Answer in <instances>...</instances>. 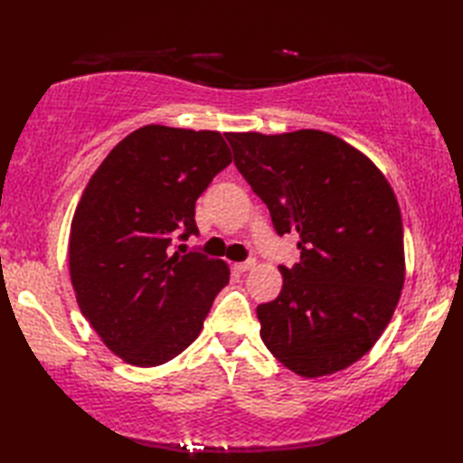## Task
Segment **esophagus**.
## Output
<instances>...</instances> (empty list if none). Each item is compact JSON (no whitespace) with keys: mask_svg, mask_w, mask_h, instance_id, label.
Returning <instances> with one entry per match:
<instances>
[{"mask_svg":"<svg viewBox=\"0 0 463 463\" xmlns=\"http://www.w3.org/2000/svg\"><path fill=\"white\" fill-rule=\"evenodd\" d=\"M254 267H257V260H254V259H249V260H242V262L234 264V269H237L239 272H247V270H250Z\"/></svg>","mask_w":463,"mask_h":463,"instance_id":"obj_1","label":"esophagus"}]
</instances>
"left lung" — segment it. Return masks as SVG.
<instances>
[{
    "instance_id": "8db88e82",
    "label": "left lung",
    "mask_w": 463,
    "mask_h": 463,
    "mask_svg": "<svg viewBox=\"0 0 463 463\" xmlns=\"http://www.w3.org/2000/svg\"><path fill=\"white\" fill-rule=\"evenodd\" d=\"M224 137L277 234H298L300 260L280 264V294L257 307L264 346L304 378L348 368L382 336L404 287L394 191L366 155L330 133Z\"/></svg>"
}]
</instances>
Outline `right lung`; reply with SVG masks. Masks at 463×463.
<instances>
[{
	"label": "right lung",
	"instance_id": "1",
	"mask_svg": "<svg viewBox=\"0 0 463 463\" xmlns=\"http://www.w3.org/2000/svg\"><path fill=\"white\" fill-rule=\"evenodd\" d=\"M232 161L216 131L146 125L105 156L77 204L69 272L83 317L135 366H159L199 336L229 267L199 250L194 203Z\"/></svg>",
	"mask_w": 463,
	"mask_h": 463
}]
</instances>
